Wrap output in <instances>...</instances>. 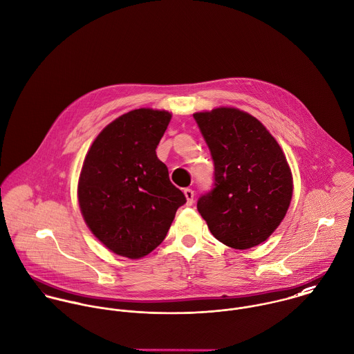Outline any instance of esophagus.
Instances as JSON below:
<instances>
[{"instance_id": "1", "label": "esophagus", "mask_w": 354, "mask_h": 354, "mask_svg": "<svg viewBox=\"0 0 354 354\" xmlns=\"http://www.w3.org/2000/svg\"><path fill=\"white\" fill-rule=\"evenodd\" d=\"M183 193H185V197L187 200V205H192L193 201H194V192L192 189H185Z\"/></svg>"}]
</instances>
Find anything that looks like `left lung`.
<instances>
[{
    "label": "left lung",
    "mask_w": 354,
    "mask_h": 354,
    "mask_svg": "<svg viewBox=\"0 0 354 354\" xmlns=\"http://www.w3.org/2000/svg\"><path fill=\"white\" fill-rule=\"evenodd\" d=\"M207 142L213 189L197 209L213 236L232 249L264 242L281 224L292 196V176L279 143L252 115L216 108L193 115Z\"/></svg>",
    "instance_id": "1"
}]
</instances>
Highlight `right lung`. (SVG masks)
I'll return each instance as SVG.
<instances>
[{
	"label": "right lung",
	"instance_id": "add662e5",
	"mask_svg": "<svg viewBox=\"0 0 354 354\" xmlns=\"http://www.w3.org/2000/svg\"><path fill=\"white\" fill-rule=\"evenodd\" d=\"M172 115L134 109L108 124L90 146L77 183L80 212L113 253L141 259L165 238L186 203L156 147Z\"/></svg>",
	"mask_w": 354,
	"mask_h": 354
}]
</instances>
